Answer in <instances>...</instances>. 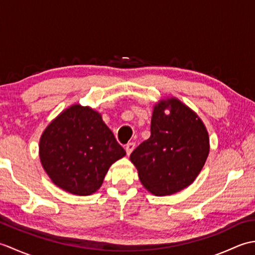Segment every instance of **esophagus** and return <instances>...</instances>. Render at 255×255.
<instances>
[{"label":"esophagus","mask_w":255,"mask_h":255,"mask_svg":"<svg viewBox=\"0 0 255 255\" xmlns=\"http://www.w3.org/2000/svg\"><path fill=\"white\" fill-rule=\"evenodd\" d=\"M134 145H136V143L134 142H128L127 144H126V153H127V155H129L130 154L131 152H132V150L134 149Z\"/></svg>","instance_id":"obj_1"}]
</instances>
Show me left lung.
I'll return each instance as SVG.
<instances>
[{"instance_id": "1", "label": "left lung", "mask_w": 255, "mask_h": 255, "mask_svg": "<svg viewBox=\"0 0 255 255\" xmlns=\"http://www.w3.org/2000/svg\"><path fill=\"white\" fill-rule=\"evenodd\" d=\"M208 153V132L202 121L180 101L170 99L154 106L151 136L132 151L130 160L143 186L164 196L191 185Z\"/></svg>"}]
</instances>
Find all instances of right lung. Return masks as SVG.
<instances>
[{"mask_svg":"<svg viewBox=\"0 0 255 255\" xmlns=\"http://www.w3.org/2000/svg\"><path fill=\"white\" fill-rule=\"evenodd\" d=\"M126 154L102 116L73 105L46 128L39 155L57 186L75 195H91L102 185L110 166Z\"/></svg>","mask_w":255,"mask_h":255,"instance_id":"obj_1","label":"right lung"}]
</instances>
